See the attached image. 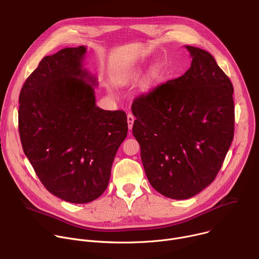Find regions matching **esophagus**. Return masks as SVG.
I'll return each instance as SVG.
<instances>
[{"label": "esophagus", "instance_id": "1", "mask_svg": "<svg viewBox=\"0 0 259 259\" xmlns=\"http://www.w3.org/2000/svg\"><path fill=\"white\" fill-rule=\"evenodd\" d=\"M127 121H128V128H129V130L131 131V129H132V127H133V123H134V121H135V117H134L132 114H128V115H127Z\"/></svg>", "mask_w": 259, "mask_h": 259}]
</instances>
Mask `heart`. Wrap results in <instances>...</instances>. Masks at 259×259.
I'll list each match as a JSON object with an SVG mask.
<instances>
[{
	"label": "heart",
	"mask_w": 259,
	"mask_h": 259,
	"mask_svg": "<svg viewBox=\"0 0 259 259\" xmlns=\"http://www.w3.org/2000/svg\"><path fill=\"white\" fill-rule=\"evenodd\" d=\"M141 71H142L141 68H136L132 70L128 75V79L132 81L138 79V77L141 75ZM161 76H162V66L160 64L153 65L149 69V71L146 72V75L143 77L142 81L140 82V91L142 92L151 91L157 85Z\"/></svg>",
	"instance_id": "obj_1"
}]
</instances>
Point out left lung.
<instances>
[{
    "mask_svg": "<svg viewBox=\"0 0 259 259\" xmlns=\"http://www.w3.org/2000/svg\"><path fill=\"white\" fill-rule=\"evenodd\" d=\"M191 67L135 98L132 133L142 165L161 195L190 199L215 179L234 138V88L207 51L186 46Z\"/></svg>",
    "mask_w": 259,
    "mask_h": 259,
    "instance_id": "obj_1",
    "label": "left lung"
}]
</instances>
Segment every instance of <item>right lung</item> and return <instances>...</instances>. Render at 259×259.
I'll return each mask as SVG.
<instances>
[{
    "label": "right lung",
    "mask_w": 259,
    "mask_h": 259,
    "mask_svg": "<svg viewBox=\"0 0 259 259\" xmlns=\"http://www.w3.org/2000/svg\"><path fill=\"white\" fill-rule=\"evenodd\" d=\"M86 53L80 46L44 57L19 95L23 152L44 187L73 204L103 194L128 131L125 112L96 105L97 79L84 67Z\"/></svg>",
    "instance_id": "obj_1"
}]
</instances>
